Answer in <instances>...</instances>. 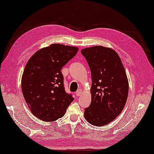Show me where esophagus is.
<instances>
[{
  "label": "esophagus",
  "mask_w": 154,
  "mask_h": 154,
  "mask_svg": "<svg viewBox=\"0 0 154 154\" xmlns=\"http://www.w3.org/2000/svg\"><path fill=\"white\" fill-rule=\"evenodd\" d=\"M76 96H80L81 95H82V89H78V90H77V91H76Z\"/></svg>",
  "instance_id": "obj_1"
}]
</instances>
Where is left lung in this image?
I'll return each instance as SVG.
<instances>
[{"instance_id":"obj_1","label":"left lung","mask_w":154,"mask_h":154,"mask_svg":"<svg viewBox=\"0 0 154 154\" xmlns=\"http://www.w3.org/2000/svg\"><path fill=\"white\" fill-rule=\"evenodd\" d=\"M91 70V102L84 116L91 125H105L114 120L124 108L129 83L118 54L111 48L94 46L81 51Z\"/></svg>"}]
</instances>
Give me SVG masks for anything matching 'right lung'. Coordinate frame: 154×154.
<instances>
[{"label":"right lung","instance_id":"1","mask_svg":"<svg viewBox=\"0 0 154 154\" xmlns=\"http://www.w3.org/2000/svg\"><path fill=\"white\" fill-rule=\"evenodd\" d=\"M78 51L76 47L51 44L36 52L26 65L22 92L32 114L41 120L62 118L73 101L72 94L65 91L61 69Z\"/></svg>","mask_w":154,"mask_h":154}]
</instances>
